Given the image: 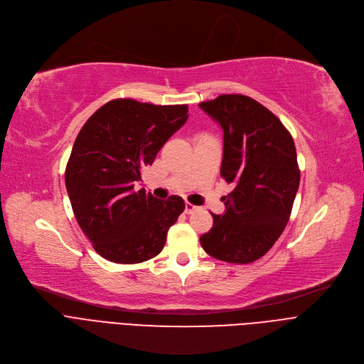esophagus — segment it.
I'll use <instances>...</instances> for the list:
<instances>
[{"mask_svg": "<svg viewBox=\"0 0 364 364\" xmlns=\"http://www.w3.org/2000/svg\"><path fill=\"white\" fill-rule=\"evenodd\" d=\"M198 209V206H195V205H192V203H188V202H186V205H184V213L186 214H192V213H195Z\"/></svg>", "mask_w": 364, "mask_h": 364, "instance_id": "esophagus-1", "label": "esophagus"}]
</instances>
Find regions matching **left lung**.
<instances>
[{"label":"left lung","mask_w":364,"mask_h":364,"mask_svg":"<svg viewBox=\"0 0 364 364\" xmlns=\"http://www.w3.org/2000/svg\"><path fill=\"white\" fill-rule=\"evenodd\" d=\"M199 106L224 132L221 177L233 184L224 196L225 213L200 236L208 255L250 264L272 250L289 221L299 187V168L291 132L257 100L223 94Z\"/></svg>","instance_id":"8db88e82"}]
</instances>
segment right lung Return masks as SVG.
<instances>
[{"mask_svg": "<svg viewBox=\"0 0 364 364\" xmlns=\"http://www.w3.org/2000/svg\"><path fill=\"white\" fill-rule=\"evenodd\" d=\"M187 112V105L117 99L95 110L81 128L65 183L76 221L103 258L137 264L164 250L184 200H159L134 187L168 139L186 124Z\"/></svg>", "mask_w": 364, "mask_h": 364, "instance_id": "right-lung-1", "label": "right lung"}]
</instances>
